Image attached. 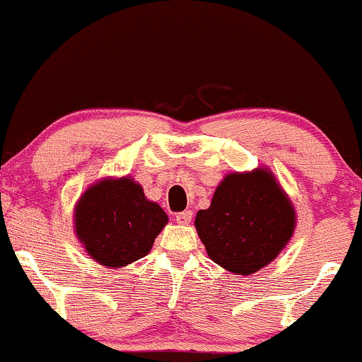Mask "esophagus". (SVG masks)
<instances>
[{"label":"esophagus","mask_w":362,"mask_h":362,"mask_svg":"<svg viewBox=\"0 0 362 362\" xmlns=\"http://www.w3.org/2000/svg\"><path fill=\"white\" fill-rule=\"evenodd\" d=\"M192 216H193L192 211L177 212V214H176V221L180 223V225H188V223L192 221Z\"/></svg>","instance_id":"1"}]
</instances>
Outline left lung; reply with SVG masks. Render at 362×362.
I'll return each mask as SVG.
<instances>
[{
  "mask_svg": "<svg viewBox=\"0 0 362 362\" xmlns=\"http://www.w3.org/2000/svg\"><path fill=\"white\" fill-rule=\"evenodd\" d=\"M195 228L209 258L235 275L270 264L291 240L296 211L268 167L230 173L197 212Z\"/></svg>",
  "mask_w": 362,
  "mask_h": 362,
  "instance_id": "obj_1",
  "label": "left lung"
}]
</instances>
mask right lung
<instances>
[{"label": "right lung", "mask_w": 362, "mask_h": 362, "mask_svg": "<svg viewBox=\"0 0 362 362\" xmlns=\"http://www.w3.org/2000/svg\"><path fill=\"white\" fill-rule=\"evenodd\" d=\"M167 221L163 209L148 200L143 186L130 176L95 181L73 211L81 247L106 268L127 267L146 256Z\"/></svg>", "instance_id": "add662e5"}]
</instances>
